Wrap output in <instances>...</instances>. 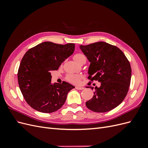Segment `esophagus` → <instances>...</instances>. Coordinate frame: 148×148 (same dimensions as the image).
Masks as SVG:
<instances>
[{"instance_id":"1","label":"esophagus","mask_w":148,"mask_h":148,"mask_svg":"<svg viewBox=\"0 0 148 148\" xmlns=\"http://www.w3.org/2000/svg\"><path fill=\"white\" fill-rule=\"evenodd\" d=\"M75 88L78 89V90H82V89H84L83 87H82V86H76Z\"/></svg>"}]
</instances>
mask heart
Listing matches in <instances>:
<instances>
[{
    "label": "heart",
    "mask_w": 148,
    "mask_h": 148,
    "mask_svg": "<svg viewBox=\"0 0 148 148\" xmlns=\"http://www.w3.org/2000/svg\"><path fill=\"white\" fill-rule=\"evenodd\" d=\"M75 60L79 64L83 60H86L85 57L82 53H77L73 56ZM82 78V76L77 74H69L66 76V79L68 82L71 83L78 84L79 83L80 79Z\"/></svg>",
    "instance_id": "1"
}]
</instances>
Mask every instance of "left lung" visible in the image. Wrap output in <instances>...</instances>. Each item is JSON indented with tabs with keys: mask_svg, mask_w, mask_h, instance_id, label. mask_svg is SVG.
I'll return each instance as SVG.
<instances>
[{
	"mask_svg": "<svg viewBox=\"0 0 148 148\" xmlns=\"http://www.w3.org/2000/svg\"><path fill=\"white\" fill-rule=\"evenodd\" d=\"M91 62L88 79L101 83L92 99L86 102L89 109L106 112L114 109L126 97L132 77L130 62L119 48L105 42L79 46ZM93 89V87H89Z\"/></svg>",
	"mask_w": 148,
	"mask_h": 148,
	"instance_id": "obj_1",
	"label": "left lung"
}]
</instances>
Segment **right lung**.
<instances>
[{
    "mask_svg": "<svg viewBox=\"0 0 148 148\" xmlns=\"http://www.w3.org/2000/svg\"><path fill=\"white\" fill-rule=\"evenodd\" d=\"M75 44L44 42L25 53L18 71V82L25 101L42 113H52L64 104L69 92L75 88L62 82L52 84L51 72L57 70L74 52Z\"/></svg>",
    "mask_w": 148,
    "mask_h": 148,
    "instance_id": "obj_1",
    "label": "right lung"
}]
</instances>
